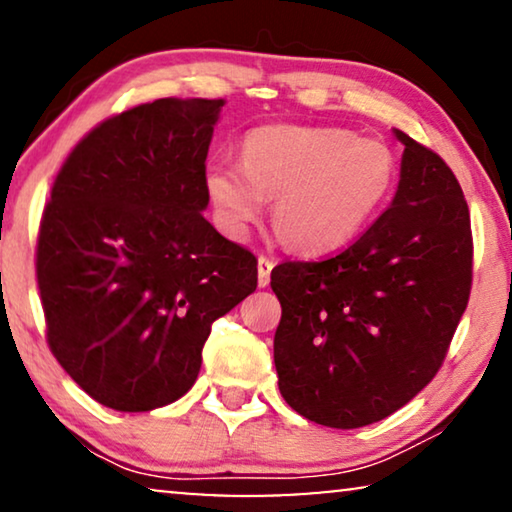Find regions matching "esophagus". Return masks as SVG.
Returning <instances> with one entry per match:
<instances>
[{
	"label": "esophagus",
	"instance_id": "1",
	"mask_svg": "<svg viewBox=\"0 0 512 512\" xmlns=\"http://www.w3.org/2000/svg\"><path fill=\"white\" fill-rule=\"evenodd\" d=\"M275 268V261L268 256H258V286L270 284V272Z\"/></svg>",
	"mask_w": 512,
	"mask_h": 512
}]
</instances>
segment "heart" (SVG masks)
Segmentation results:
<instances>
[{
  "label": "heart",
  "mask_w": 512,
  "mask_h": 512,
  "mask_svg": "<svg viewBox=\"0 0 512 512\" xmlns=\"http://www.w3.org/2000/svg\"><path fill=\"white\" fill-rule=\"evenodd\" d=\"M396 156L340 128L268 125L244 137L242 160L216 158L207 191L219 226L242 240L272 200V221L303 254H331L366 233L389 205Z\"/></svg>",
  "instance_id": "1"
}]
</instances>
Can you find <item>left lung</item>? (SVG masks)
I'll return each instance as SVG.
<instances>
[{"mask_svg": "<svg viewBox=\"0 0 512 512\" xmlns=\"http://www.w3.org/2000/svg\"><path fill=\"white\" fill-rule=\"evenodd\" d=\"M387 212L326 261L277 265L279 391L298 415L359 429L412 401L443 366L468 305L471 216L445 160L401 130Z\"/></svg>", "mask_w": 512, "mask_h": 512, "instance_id": "obj_1", "label": "left lung"}]
</instances>
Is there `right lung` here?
<instances>
[{
    "label": "right lung",
    "instance_id": "1",
    "mask_svg": "<svg viewBox=\"0 0 512 512\" xmlns=\"http://www.w3.org/2000/svg\"><path fill=\"white\" fill-rule=\"evenodd\" d=\"M223 104L123 111L74 146L53 184L37 242L48 347L107 408L184 396L214 321L256 291V256L202 216Z\"/></svg>",
    "mask_w": 512,
    "mask_h": 512
}]
</instances>
